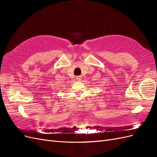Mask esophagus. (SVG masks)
Returning <instances> with one entry per match:
<instances>
[{
    "label": "esophagus",
    "instance_id": "obj_1",
    "mask_svg": "<svg viewBox=\"0 0 157 157\" xmlns=\"http://www.w3.org/2000/svg\"><path fill=\"white\" fill-rule=\"evenodd\" d=\"M76 79L79 81V80L82 79V77H81V76H77V77H76Z\"/></svg>",
    "mask_w": 157,
    "mask_h": 157
}]
</instances>
